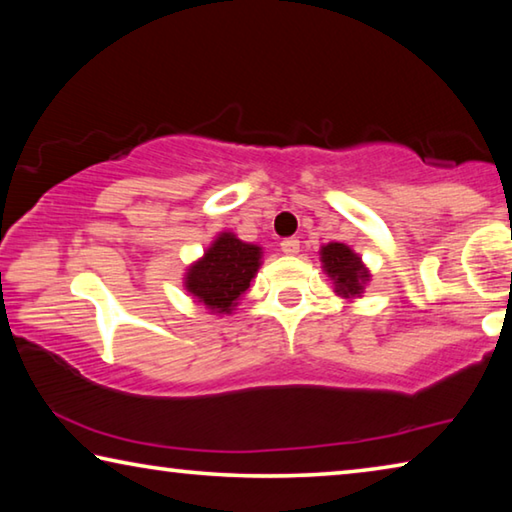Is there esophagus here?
<instances>
[{
    "instance_id": "obj_1",
    "label": "esophagus",
    "mask_w": 512,
    "mask_h": 512,
    "mask_svg": "<svg viewBox=\"0 0 512 512\" xmlns=\"http://www.w3.org/2000/svg\"><path fill=\"white\" fill-rule=\"evenodd\" d=\"M280 246H282V253H284V255H289V257H296V255L300 253V241H298L296 237L284 239Z\"/></svg>"
}]
</instances>
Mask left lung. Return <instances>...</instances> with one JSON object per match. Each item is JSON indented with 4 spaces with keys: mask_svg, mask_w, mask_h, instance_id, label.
<instances>
[{
    "mask_svg": "<svg viewBox=\"0 0 512 512\" xmlns=\"http://www.w3.org/2000/svg\"><path fill=\"white\" fill-rule=\"evenodd\" d=\"M320 268L332 282L334 296L343 298L345 302H357L372 280L370 268L363 262L354 248L341 241H329L318 250Z\"/></svg>",
    "mask_w": 512,
    "mask_h": 512,
    "instance_id": "obj_1",
    "label": "left lung"
}]
</instances>
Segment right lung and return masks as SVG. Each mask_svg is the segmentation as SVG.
I'll return each instance as SVG.
<instances>
[{"mask_svg":"<svg viewBox=\"0 0 512 512\" xmlns=\"http://www.w3.org/2000/svg\"><path fill=\"white\" fill-rule=\"evenodd\" d=\"M262 259V246L241 241L232 230H223L203 255L185 268L183 289L210 314L230 316L244 300Z\"/></svg>","mask_w":512,"mask_h":512,"instance_id":"add662e5","label":"right lung"}]
</instances>
